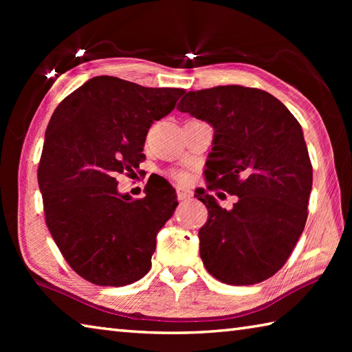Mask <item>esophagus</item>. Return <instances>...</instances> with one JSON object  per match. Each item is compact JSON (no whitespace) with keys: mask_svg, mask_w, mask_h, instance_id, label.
I'll list each match as a JSON object with an SVG mask.
<instances>
[{"mask_svg":"<svg viewBox=\"0 0 352 352\" xmlns=\"http://www.w3.org/2000/svg\"><path fill=\"white\" fill-rule=\"evenodd\" d=\"M190 197H192V190L177 188V199L178 200H189Z\"/></svg>","mask_w":352,"mask_h":352,"instance_id":"1","label":"esophagus"}]
</instances>
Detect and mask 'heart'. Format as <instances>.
<instances>
[{"label": "heart", "instance_id": "b5f03b06", "mask_svg": "<svg viewBox=\"0 0 352 352\" xmlns=\"http://www.w3.org/2000/svg\"><path fill=\"white\" fill-rule=\"evenodd\" d=\"M172 177H174V180L178 182V183H186L188 178H189V175L186 174V172H183V170L174 172V174H172Z\"/></svg>", "mask_w": 352, "mask_h": 352}]
</instances>
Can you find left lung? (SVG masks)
Wrapping results in <instances>:
<instances>
[{"mask_svg": "<svg viewBox=\"0 0 352 352\" xmlns=\"http://www.w3.org/2000/svg\"><path fill=\"white\" fill-rule=\"evenodd\" d=\"M214 127L210 190L237 195L231 210L210 194L200 258L219 281L258 284L281 269L307 220L312 163L296 118L259 88L222 85L184 93L177 107Z\"/></svg>", "mask_w": 352, "mask_h": 352, "instance_id": "obj_1", "label": "left lung"}]
</instances>
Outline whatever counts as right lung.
<instances>
[{
	"label": "right lung",
	"mask_w": 352,
	"mask_h": 352,
	"mask_svg": "<svg viewBox=\"0 0 352 352\" xmlns=\"http://www.w3.org/2000/svg\"><path fill=\"white\" fill-rule=\"evenodd\" d=\"M184 93L98 76L52 113L37 170L45 220L87 281L121 287L151 270L157 233L178 205L175 189L147 182L146 197L133 200L118 192L116 175L140 168L148 129Z\"/></svg>",
	"instance_id": "add662e5"
}]
</instances>
